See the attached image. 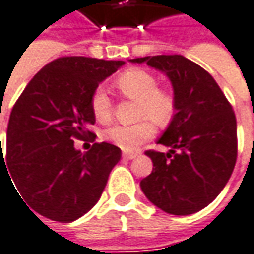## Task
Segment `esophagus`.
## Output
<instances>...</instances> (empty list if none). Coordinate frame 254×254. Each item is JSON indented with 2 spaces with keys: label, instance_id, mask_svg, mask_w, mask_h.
Masks as SVG:
<instances>
[{
  "label": "esophagus",
  "instance_id": "obj_1",
  "mask_svg": "<svg viewBox=\"0 0 254 254\" xmlns=\"http://www.w3.org/2000/svg\"><path fill=\"white\" fill-rule=\"evenodd\" d=\"M123 157L127 160H131V159H136L137 153H123Z\"/></svg>",
  "mask_w": 254,
  "mask_h": 254
}]
</instances>
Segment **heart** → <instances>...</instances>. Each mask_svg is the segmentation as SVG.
<instances>
[{
    "label": "heart",
    "mask_w": 254,
    "mask_h": 254,
    "mask_svg": "<svg viewBox=\"0 0 254 254\" xmlns=\"http://www.w3.org/2000/svg\"><path fill=\"white\" fill-rule=\"evenodd\" d=\"M153 73L144 69H128L123 72L116 81L118 91L138 102L137 118L141 120L131 126H113L104 131V138L120 147L131 152L144 141L150 140L156 133L154 121L157 126H166L175 116V97L163 88L157 86ZM91 111L101 124H107L113 118V102L108 92L100 86L91 97Z\"/></svg>",
    "instance_id": "obj_1"
}]
</instances>
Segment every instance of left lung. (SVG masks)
I'll list each match as a JSON object with an SVG mask.
<instances>
[{
	"label": "left lung",
	"mask_w": 254,
	"mask_h": 254,
	"mask_svg": "<svg viewBox=\"0 0 254 254\" xmlns=\"http://www.w3.org/2000/svg\"><path fill=\"white\" fill-rule=\"evenodd\" d=\"M163 72L172 82L175 116L157 143L168 153L147 150L152 173L140 187L157 208L190 215L211 204L228 182L237 159V123L218 83L181 55L130 59Z\"/></svg>",
	"instance_id": "left-lung-1"
}]
</instances>
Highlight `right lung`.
I'll return each instance as SVG.
<instances>
[{"label":"right lung","instance_id":"1","mask_svg":"<svg viewBox=\"0 0 254 254\" xmlns=\"http://www.w3.org/2000/svg\"><path fill=\"white\" fill-rule=\"evenodd\" d=\"M123 64L85 56L59 58L34 75L14 104L4 165L17 195L37 214L70 223L98 202L121 150L102 141L82 153L73 140L95 137L88 130L95 123L91 97Z\"/></svg>","mask_w":254,"mask_h":254}]
</instances>
